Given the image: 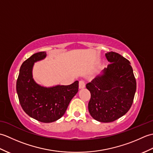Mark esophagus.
Wrapping results in <instances>:
<instances>
[{
	"label": "esophagus",
	"instance_id": "34e87169",
	"mask_svg": "<svg viewBox=\"0 0 153 153\" xmlns=\"http://www.w3.org/2000/svg\"><path fill=\"white\" fill-rule=\"evenodd\" d=\"M85 87V83L83 81H79V89H82Z\"/></svg>",
	"mask_w": 153,
	"mask_h": 153
}]
</instances>
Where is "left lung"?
Masks as SVG:
<instances>
[{"mask_svg":"<svg viewBox=\"0 0 153 153\" xmlns=\"http://www.w3.org/2000/svg\"><path fill=\"white\" fill-rule=\"evenodd\" d=\"M110 64L86 85L91 93L88 109L100 122H112L128 112L134 101L136 80L130 62L122 55L108 52Z\"/></svg>","mask_w":153,"mask_h":153,"instance_id":"1","label":"left lung"}]
</instances>
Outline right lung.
I'll list each match as a JSON object with an SVG mask.
<instances>
[{
    "mask_svg": "<svg viewBox=\"0 0 153 153\" xmlns=\"http://www.w3.org/2000/svg\"><path fill=\"white\" fill-rule=\"evenodd\" d=\"M47 54L39 52L24 61L16 82L19 103L24 112L41 122L56 121L62 116L73 97L78 91V81L69 85L45 87L35 82L32 76L34 63L44 59Z\"/></svg>",
    "mask_w": 153,
    "mask_h": 153,
    "instance_id": "1",
    "label": "right lung"
}]
</instances>
